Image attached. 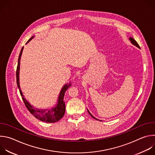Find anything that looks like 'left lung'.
Instances as JSON below:
<instances>
[{
  "label": "left lung",
  "mask_w": 155,
  "mask_h": 155,
  "mask_svg": "<svg viewBox=\"0 0 155 155\" xmlns=\"http://www.w3.org/2000/svg\"><path fill=\"white\" fill-rule=\"evenodd\" d=\"M129 40L130 41V42H131V43L132 44V45H135L136 47H137V48H140V47H139V44L137 43V42L132 37H129ZM87 112H88V113H89V114L91 115V117H92V118H93L94 119H95V120H99V121H102L101 120H98V119H97L96 118H95L90 112V111L89 110H88L87 109Z\"/></svg>",
  "instance_id": "1"
}]
</instances>
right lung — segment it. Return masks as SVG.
I'll list each match as a JSON object with an SVG mask.
<instances>
[{
    "label": "right lung",
    "mask_w": 155,
    "mask_h": 155,
    "mask_svg": "<svg viewBox=\"0 0 155 155\" xmlns=\"http://www.w3.org/2000/svg\"><path fill=\"white\" fill-rule=\"evenodd\" d=\"M34 36L32 37L26 43H29L33 38ZM24 47L21 48V50L20 51L19 58H18V66H17V69H16V83L18 87L19 90V92L21 94V96L22 97V99H23L24 103L28 108V110L30 112V113L34 115L36 118L40 120L41 121H45L47 123H54L59 120H61L65 111V102H64V94L65 93L68 88L71 86V82L69 83L65 84L64 85V86L62 87V89L60 91L58 102L57 104L53 108H50V110L45 109V110H43V109H38V108H35L34 106L31 105V104L27 101V100L24 97L25 96L23 94V93H22L20 86H19V69H20V60L21 58V54L22 53H23Z\"/></svg>",
    "instance_id": "right-lung-1"
}]
</instances>
